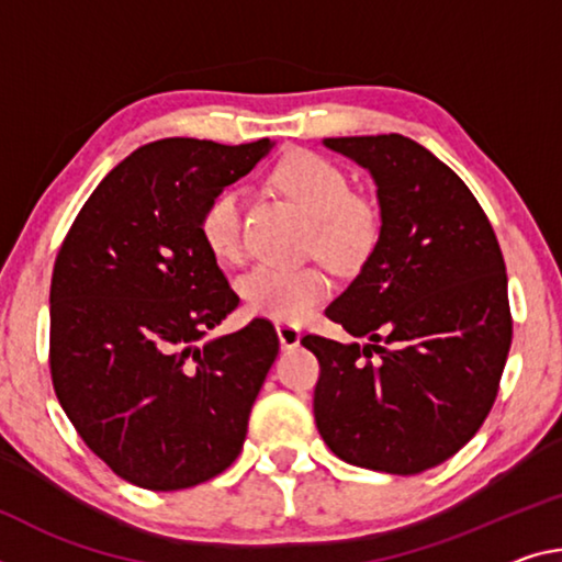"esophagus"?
<instances>
[{"label": "esophagus", "mask_w": 562, "mask_h": 562, "mask_svg": "<svg viewBox=\"0 0 562 562\" xmlns=\"http://www.w3.org/2000/svg\"><path fill=\"white\" fill-rule=\"evenodd\" d=\"M278 337H280V345L284 347V350H295V347H300L302 333H300L297 325L278 323Z\"/></svg>", "instance_id": "1"}]
</instances>
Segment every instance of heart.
<instances>
[{
  "instance_id": "heart-1",
  "label": "heart",
  "mask_w": 562,
  "mask_h": 562,
  "mask_svg": "<svg viewBox=\"0 0 562 562\" xmlns=\"http://www.w3.org/2000/svg\"><path fill=\"white\" fill-rule=\"evenodd\" d=\"M274 184L313 217L317 252L333 265L362 260L375 245L378 215L335 162L323 155L292 153L274 167ZM200 235L212 255L235 262L243 255V198L233 187L204 204ZM329 282L317 267L255 265L239 278V295L252 315L274 323H300L327 297Z\"/></svg>"
}]
</instances>
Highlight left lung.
<instances>
[{
    "label": "left lung",
    "mask_w": 562,
    "mask_h": 562,
    "mask_svg": "<svg viewBox=\"0 0 562 562\" xmlns=\"http://www.w3.org/2000/svg\"><path fill=\"white\" fill-rule=\"evenodd\" d=\"M323 145L370 172L380 237L325 310L368 342L302 337L319 360L317 430L352 465L423 473L456 456L495 403L513 340L501 245L465 182L417 142Z\"/></svg>",
    "instance_id": "1"
}]
</instances>
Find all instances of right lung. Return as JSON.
<instances>
[{"instance_id":"obj_1","label":"right lung","mask_w":562,"mask_h":562,"mask_svg":"<svg viewBox=\"0 0 562 562\" xmlns=\"http://www.w3.org/2000/svg\"><path fill=\"white\" fill-rule=\"evenodd\" d=\"M272 147L149 142L97 184L59 247L49 290L55 393L89 450L132 485H200L243 450L280 340L260 317L207 337L239 297L200 217Z\"/></svg>"}]
</instances>
